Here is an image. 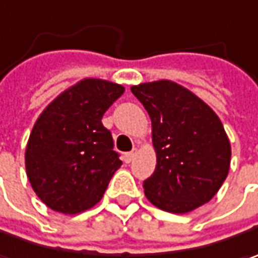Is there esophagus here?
<instances>
[{"label":"esophagus","instance_id":"34e87169","mask_svg":"<svg viewBox=\"0 0 258 258\" xmlns=\"http://www.w3.org/2000/svg\"><path fill=\"white\" fill-rule=\"evenodd\" d=\"M136 156H137V149H133L130 153H125V156H124V162L131 163L133 160H134V157H136Z\"/></svg>","mask_w":258,"mask_h":258}]
</instances>
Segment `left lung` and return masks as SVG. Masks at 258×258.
<instances>
[{
  "mask_svg": "<svg viewBox=\"0 0 258 258\" xmlns=\"http://www.w3.org/2000/svg\"><path fill=\"white\" fill-rule=\"evenodd\" d=\"M147 109L157 156L144 180L146 198L172 214L209 202L228 176L231 144L218 115L189 89L172 81L131 86Z\"/></svg>",
  "mask_w": 258,
  "mask_h": 258,
  "instance_id": "8db88e82",
  "label": "left lung"
}]
</instances>
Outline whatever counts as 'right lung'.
Returning <instances> with one entry per match:
<instances>
[{"label": "right lung", "instance_id": "obj_1", "mask_svg": "<svg viewBox=\"0 0 258 258\" xmlns=\"http://www.w3.org/2000/svg\"><path fill=\"white\" fill-rule=\"evenodd\" d=\"M124 86L86 78L40 114L26 149V172L43 204L62 214L96 205L122 162L102 117Z\"/></svg>", "mask_w": 258, "mask_h": 258}]
</instances>
